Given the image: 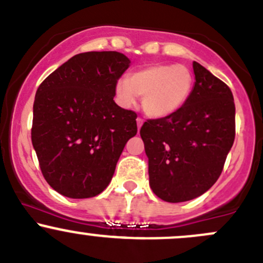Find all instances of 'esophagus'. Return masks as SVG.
I'll return each instance as SVG.
<instances>
[{"label":"esophagus","instance_id":"esophagus-1","mask_svg":"<svg viewBox=\"0 0 263 263\" xmlns=\"http://www.w3.org/2000/svg\"><path fill=\"white\" fill-rule=\"evenodd\" d=\"M136 122H137V128H141V126H142V123H144V119H141V118H137L136 119Z\"/></svg>","mask_w":263,"mask_h":263}]
</instances>
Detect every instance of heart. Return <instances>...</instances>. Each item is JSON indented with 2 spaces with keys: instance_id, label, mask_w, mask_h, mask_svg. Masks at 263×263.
<instances>
[{
  "instance_id": "obj_1",
  "label": "heart",
  "mask_w": 263,
  "mask_h": 263,
  "mask_svg": "<svg viewBox=\"0 0 263 263\" xmlns=\"http://www.w3.org/2000/svg\"><path fill=\"white\" fill-rule=\"evenodd\" d=\"M195 84L192 71L184 65H153L116 82V94L123 107L136 104L142 97V112L154 119L176 115L190 99Z\"/></svg>"
}]
</instances>
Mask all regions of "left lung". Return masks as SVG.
Wrapping results in <instances>:
<instances>
[{
	"label": "left lung",
	"mask_w": 263,
	"mask_h": 263,
	"mask_svg": "<svg viewBox=\"0 0 263 263\" xmlns=\"http://www.w3.org/2000/svg\"><path fill=\"white\" fill-rule=\"evenodd\" d=\"M195 84L176 115L148 119L140 135L148 158V183L166 202L203 195L217 181L235 137V105L229 87L193 62Z\"/></svg>",
	"instance_id": "1"
}]
</instances>
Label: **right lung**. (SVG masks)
I'll list each match as a JSON object with an SVG mask.
<instances>
[{
    "mask_svg": "<svg viewBox=\"0 0 263 263\" xmlns=\"http://www.w3.org/2000/svg\"><path fill=\"white\" fill-rule=\"evenodd\" d=\"M131 61L119 52L73 55L41 84L31 142L48 184L70 198L102 193L124 145L137 134L136 113L113 100Z\"/></svg>",
    "mask_w": 263,
    "mask_h": 263,
    "instance_id": "1",
    "label": "right lung"
}]
</instances>
